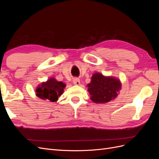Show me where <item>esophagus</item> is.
Wrapping results in <instances>:
<instances>
[{"label": "esophagus", "mask_w": 159, "mask_h": 159, "mask_svg": "<svg viewBox=\"0 0 159 159\" xmlns=\"http://www.w3.org/2000/svg\"><path fill=\"white\" fill-rule=\"evenodd\" d=\"M73 83H74V84H75V85H78L80 84V80H79L78 78H74V79L73 80Z\"/></svg>", "instance_id": "1"}]
</instances>
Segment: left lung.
Masks as SVG:
<instances>
[{"label":"left lung","mask_w":159,"mask_h":159,"mask_svg":"<svg viewBox=\"0 0 159 159\" xmlns=\"http://www.w3.org/2000/svg\"><path fill=\"white\" fill-rule=\"evenodd\" d=\"M91 82L88 84V91L91 100L96 103H107L117 98L121 84L117 78L104 76L100 73L93 74Z\"/></svg>","instance_id":"obj_1"}]
</instances>
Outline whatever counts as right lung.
<instances>
[{
	"label": "right lung",
	"mask_w": 159,
	"mask_h": 159,
	"mask_svg": "<svg viewBox=\"0 0 159 159\" xmlns=\"http://www.w3.org/2000/svg\"><path fill=\"white\" fill-rule=\"evenodd\" d=\"M65 88L66 84L62 81H58L55 78H51L38 86L36 89V95L42 99L56 102L63 93Z\"/></svg>",
	"instance_id": "obj_1"
}]
</instances>
